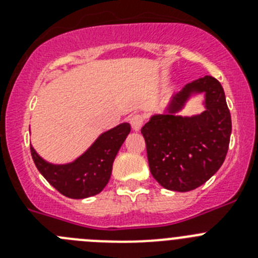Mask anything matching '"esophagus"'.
Here are the masks:
<instances>
[{"mask_svg": "<svg viewBox=\"0 0 258 258\" xmlns=\"http://www.w3.org/2000/svg\"><path fill=\"white\" fill-rule=\"evenodd\" d=\"M129 121H131V125H132V127H133V131L138 132L141 127H142V125L145 124V116L141 115V113H134V115L131 116Z\"/></svg>", "mask_w": 258, "mask_h": 258, "instance_id": "1", "label": "esophagus"}]
</instances>
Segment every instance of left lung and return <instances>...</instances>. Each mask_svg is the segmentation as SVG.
Segmentation results:
<instances>
[{"label": "left lung", "instance_id": "1", "mask_svg": "<svg viewBox=\"0 0 258 258\" xmlns=\"http://www.w3.org/2000/svg\"><path fill=\"white\" fill-rule=\"evenodd\" d=\"M206 94V111L175 115L191 94ZM151 174L166 190H195L221 168L229 150L231 116L222 85L212 76L187 84L172 98L168 113L155 115L141 129Z\"/></svg>", "mask_w": 258, "mask_h": 258}]
</instances>
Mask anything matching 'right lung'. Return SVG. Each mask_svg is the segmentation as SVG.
Listing matches in <instances>:
<instances>
[{"mask_svg":"<svg viewBox=\"0 0 258 258\" xmlns=\"http://www.w3.org/2000/svg\"><path fill=\"white\" fill-rule=\"evenodd\" d=\"M131 133L127 122L101 134L92 147L74 163L54 165L38 156L31 147L32 159L38 172L61 195L71 199H84L101 192L108 183L112 164L118 150Z\"/></svg>","mask_w":258,"mask_h":258,"instance_id":"obj_1","label":"right lung"}]
</instances>
